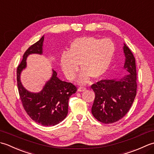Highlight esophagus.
Masks as SVG:
<instances>
[{"label": "esophagus", "instance_id": "1", "mask_svg": "<svg viewBox=\"0 0 154 154\" xmlns=\"http://www.w3.org/2000/svg\"><path fill=\"white\" fill-rule=\"evenodd\" d=\"M86 90V88H85L83 87H79L78 88V91L79 92H83V91H85Z\"/></svg>", "mask_w": 154, "mask_h": 154}]
</instances>
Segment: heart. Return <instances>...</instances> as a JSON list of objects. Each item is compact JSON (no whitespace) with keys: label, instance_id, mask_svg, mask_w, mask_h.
Listing matches in <instances>:
<instances>
[{"label":"heart","instance_id":"heart-1","mask_svg":"<svg viewBox=\"0 0 154 154\" xmlns=\"http://www.w3.org/2000/svg\"><path fill=\"white\" fill-rule=\"evenodd\" d=\"M115 46L110 39H99L84 36L71 42L67 54L60 57V65L68 79H74L79 70L83 71L78 78V83L84 84L90 77L94 79L103 77L109 70L114 57Z\"/></svg>","mask_w":154,"mask_h":154}]
</instances>
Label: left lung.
Wrapping results in <instances>:
<instances>
[{"label":"left lung","mask_w":154,"mask_h":154,"mask_svg":"<svg viewBox=\"0 0 154 154\" xmlns=\"http://www.w3.org/2000/svg\"><path fill=\"white\" fill-rule=\"evenodd\" d=\"M124 68L127 75L120 79L101 80L91 85L95 98L91 112L104 124L116 122L128 112L136 95V67L132 51L124 44Z\"/></svg>","instance_id":"obj_1"}]
</instances>
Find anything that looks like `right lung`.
Returning <instances> with one entry per match:
<instances>
[{
    "instance_id": "add662e5",
    "label": "right lung",
    "mask_w": 154,
    "mask_h": 154,
    "mask_svg": "<svg viewBox=\"0 0 154 154\" xmlns=\"http://www.w3.org/2000/svg\"><path fill=\"white\" fill-rule=\"evenodd\" d=\"M44 40V35L26 51L17 68L16 75L20 97L26 112L35 122L51 126L56 125L65 119L68 113L69 99L77 89L72 83L59 79L56 71L54 69L50 79L45 83L40 92H30L22 85L20 74L26 67V59L30 54H42Z\"/></svg>"
}]
</instances>
